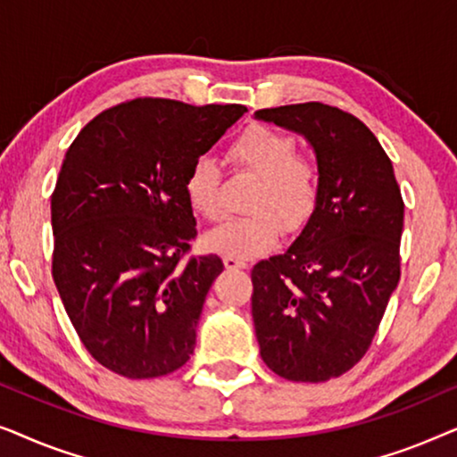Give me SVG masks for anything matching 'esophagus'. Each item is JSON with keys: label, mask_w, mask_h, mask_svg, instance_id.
I'll return each instance as SVG.
<instances>
[{"label": "esophagus", "mask_w": 457, "mask_h": 457, "mask_svg": "<svg viewBox=\"0 0 457 457\" xmlns=\"http://www.w3.org/2000/svg\"><path fill=\"white\" fill-rule=\"evenodd\" d=\"M224 266H227V270H243V268H245V262L227 255V258H224Z\"/></svg>", "instance_id": "esophagus-1"}]
</instances>
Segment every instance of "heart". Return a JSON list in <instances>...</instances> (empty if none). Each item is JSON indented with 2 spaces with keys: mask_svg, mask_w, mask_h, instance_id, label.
<instances>
[{
  "mask_svg": "<svg viewBox=\"0 0 457 457\" xmlns=\"http://www.w3.org/2000/svg\"><path fill=\"white\" fill-rule=\"evenodd\" d=\"M297 143L285 130L252 124L228 147L233 168L258 177L249 197L247 216L228 218L205 235L212 252L247 260L277 243L280 224L285 233H297L314 214L318 204V170L314 162L295 155ZM183 193L195 214L214 220L220 216V166L199 155L183 179Z\"/></svg>",
  "mask_w": 457,
  "mask_h": 457,
  "instance_id": "b5f03b06",
  "label": "heart"
}]
</instances>
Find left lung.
Segmentation results:
<instances>
[{
  "instance_id": "left-lung-1",
  "label": "left lung",
  "mask_w": 457,
  "mask_h": 457,
  "mask_svg": "<svg viewBox=\"0 0 457 457\" xmlns=\"http://www.w3.org/2000/svg\"><path fill=\"white\" fill-rule=\"evenodd\" d=\"M253 116L302 135L318 164L314 214L252 270L260 355L287 380L324 383L364 358L399 283L402 191L377 137L347 112L308 102Z\"/></svg>"
}]
</instances>
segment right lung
Masks as SVG:
<instances>
[{"label":"right lung","mask_w":457,"mask_h":457,"mask_svg":"<svg viewBox=\"0 0 457 457\" xmlns=\"http://www.w3.org/2000/svg\"><path fill=\"white\" fill-rule=\"evenodd\" d=\"M245 112L139 97L102 112L68 147L52 193V274L87 352L108 370L155 378L191 358L224 264L185 258L197 230L183 179Z\"/></svg>","instance_id":"obj_1"}]
</instances>
